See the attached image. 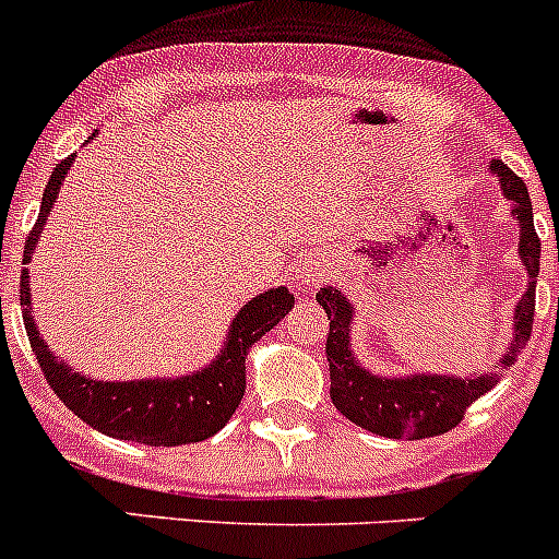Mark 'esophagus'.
<instances>
[{"mask_svg": "<svg viewBox=\"0 0 559 559\" xmlns=\"http://www.w3.org/2000/svg\"><path fill=\"white\" fill-rule=\"evenodd\" d=\"M328 274H330L328 265L319 263V260H302V263L296 265V271H294L296 283L308 290L319 288V283H324V280H328Z\"/></svg>", "mask_w": 559, "mask_h": 559, "instance_id": "34e87169", "label": "esophagus"}]
</instances>
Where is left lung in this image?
Returning a JSON list of instances; mask_svg holds the SVG:
<instances>
[{
	"label": "left lung",
	"instance_id": "8db88e82",
	"mask_svg": "<svg viewBox=\"0 0 559 559\" xmlns=\"http://www.w3.org/2000/svg\"><path fill=\"white\" fill-rule=\"evenodd\" d=\"M490 170L498 176L507 201H512V215L521 226L518 254L530 274L526 294L515 305V328H512V344L498 360L496 372L467 374H406V378H386L372 374L360 367L349 344V324H353L355 308L338 288H322L316 294V302L322 305L330 319L328 333V364H330V397L349 423L389 439H426L451 431L462 423L464 412L476 403L484 392H490L503 372L515 364L521 349L532 335V319H535V285L540 274V237L535 231L532 218V199L526 192L521 176L510 170L503 162L492 159Z\"/></svg>",
	"mask_w": 559,
	"mask_h": 559
}]
</instances>
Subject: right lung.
Here are the masks:
<instances>
[{
  "label": "right lung",
  "instance_id": "obj_1",
  "mask_svg": "<svg viewBox=\"0 0 559 559\" xmlns=\"http://www.w3.org/2000/svg\"><path fill=\"white\" fill-rule=\"evenodd\" d=\"M72 162L75 156H67L49 176L38 221L24 240V265L29 263V254L36 249L38 235L47 224ZM19 290H22L24 330L29 335V347L36 353L38 367L52 392L63 400V406L75 412L86 426L97 428L108 437L131 439V442L153 448L190 445V442H201V439L218 433L243 400L249 347L260 335L276 328L280 319L294 308V294L288 288L280 285V288L265 290L240 308V313L231 319L229 335H226L221 353L199 372L181 374V378L114 383V380L86 378L49 353L47 341L41 338L36 322H33L27 269L22 271Z\"/></svg>",
  "mask_w": 559,
  "mask_h": 559
}]
</instances>
